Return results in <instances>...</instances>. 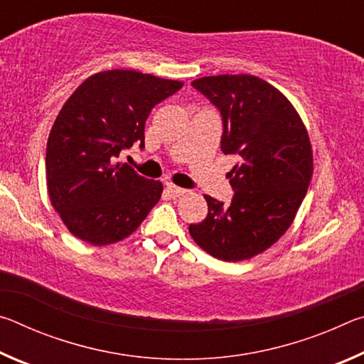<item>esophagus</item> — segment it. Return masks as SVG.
<instances>
[{"label": "esophagus", "instance_id": "obj_1", "mask_svg": "<svg viewBox=\"0 0 364 364\" xmlns=\"http://www.w3.org/2000/svg\"><path fill=\"white\" fill-rule=\"evenodd\" d=\"M167 193H168L171 197H181V196L186 194L188 191L183 189V188H178V186H175V184L167 183Z\"/></svg>", "mask_w": 364, "mask_h": 364}]
</instances>
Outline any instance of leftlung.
<instances>
[{
  "label": "left lung",
  "mask_w": 364,
  "mask_h": 364,
  "mask_svg": "<svg viewBox=\"0 0 364 364\" xmlns=\"http://www.w3.org/2000/svg\"><path fill=\"white\" fill-rule=\"evenodd\" d=\"M223 117V154H237L230 171V205L204 196L208 213L189 225L194 242L225 262H242L269 249L292 225L313 176V151L292 102L264 80L241 75L193 82Z\"/></svg>",
  "instance_id": "8db88e82"
}]
</instances>
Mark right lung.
Instances as JSON below:
<instances>
[{"mask_svg": "<svg viewBox=\"0 0 364 364\" xmlns=\"http://www.w3.org/2000/svg\"><path fill=\"white\" fill-rule=\"evenodd\" d=\"M183 86L136 70H104L65 101L46 144L49 200L73 236L91 245L122 241L138 230L162 196L160 181L117 162L144 147L151 110Z\"/></svg>", "mask_w": 364, "mask_h": 364, "instance_id": "1", "label": "right lung"}]
</instances>
